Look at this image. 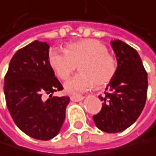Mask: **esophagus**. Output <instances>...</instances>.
I'll use <instances>...</instances> for the list:
<instances>
[{
	"label": "esophagus",
	"mask_w": 156,
	"mask_h": 156,
	"mask_svg": "<svg viewBox=\"0 0 156 156\" xmlns=\"http://www.w3.org/2000/svg\"><path fill=\"white\" fill-rule=\"evenodd\" d=\"M83 98H84V96H82V95H71V97H70V99H71L73 102L81 101Z\"/></svg>",
	"instance_id": "34e87169"
}]
</instances>
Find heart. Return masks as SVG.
Here are the masks:
<instances>
[{"instance_id": "heart-1", "label": "heart", "mask_w": 156, "mask_h": 156, "mask_svg": "<svg viewBox=\"0 0 156 156\" xmlns=\"http://www.w3.org/2000/svg\"><path fill=\"white\" fill-rule=\"evenodd\" d=\"M52 69L61 80H66L79 64L80 73L64 84L65 90L74 94L95 86L108 83L116 72V61L107 51V47L96 39H84L71 43L64 50L52 48L48 54Z\"/></svg>"}]
</instances>
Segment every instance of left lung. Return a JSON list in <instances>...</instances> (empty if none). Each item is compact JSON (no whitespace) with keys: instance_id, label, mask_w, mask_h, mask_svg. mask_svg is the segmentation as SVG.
Wrapping results in <instances>:
<instances>
[{"instance_id":"left-lung-1","label":"left lung","mask_w":156,"mask_h":156,"mask_svg":"<svg viewBox=\"0 0 156 156\" xmlns=\"http://www.w3.org/2000/svg\"><path fill=\"white\" fill-rule=\"evenodd\" d=\"M118 67L108 85L101 110L93 116L96 126L107 133L125 130L140 117L146 103L148 79L136 49L121 40L111 41Z\"/></svg>"}]
</instances>
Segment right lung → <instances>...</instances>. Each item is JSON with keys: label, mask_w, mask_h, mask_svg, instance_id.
I'll return each mask as SVG.
<instances>
[{"label": "right lung", "mask_w": 156, "mask_h": 156, "mask_svg": "<svg viewBox=\"0 0 156 156\" xmlns=\"http://www.w3.org/2000/svg\"><path fill=\"white\" fill-rule=\"evenodd\" d=\"M48 45L34 41L17 50L4 76V95L16 126L35 140H48L60 131L69 96H52L63 89L48 62ZM45 95H48L47 100Z\"/></svg>", "instance_id": "obj_1"}]
</instances>
